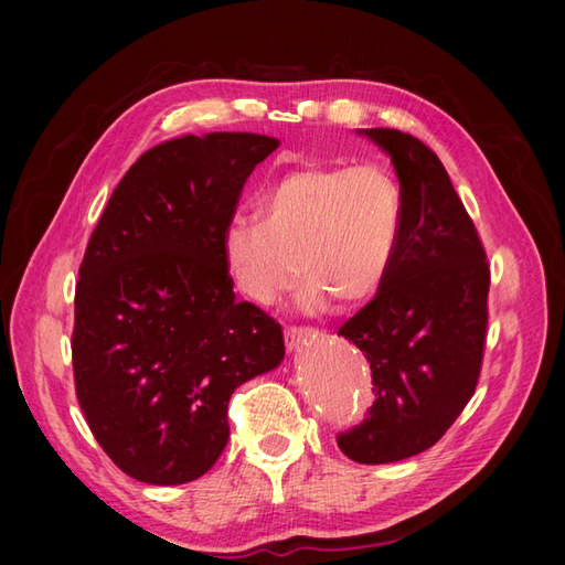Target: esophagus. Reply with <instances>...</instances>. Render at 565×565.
<instances>
[{
    "instance_id": "1",
    "label": "esophagus",
    "mask_w": 565,
    "mask_h": 565,
    "mask_svg": "<svg viewBox=\"0 0 565 565\" xmlns=\"http://www.w3.org/2000/svg\"><path fill=\"white\" fill-rule=\"evenodd\" d=\"M309 337H313L311 328H285V344L289 351L297 349L301 341H306Z\"/></svg>"
}]
</instances>
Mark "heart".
Instances as JSON below:
<instances>
[{
  "label": "heart",
  "mask_w": 565,
  "mask_h": 565,
  "mask_svg": "<svg viewBox=\"0 0 565 565\" xmlns=\"http://www.w3.org/2000/svg\"><path fill=\"white\" fill-rule=\"evenodd\" d=\"M258 218H235L221 237V259L245 299L268 306L292 285L297 306L320 313L380 292L403 231L398 183L377 164H306L273 181ZM298 266H294V259Z\"/></svg>",
  "instance_id": "b5f03b06"
}]
</instances>
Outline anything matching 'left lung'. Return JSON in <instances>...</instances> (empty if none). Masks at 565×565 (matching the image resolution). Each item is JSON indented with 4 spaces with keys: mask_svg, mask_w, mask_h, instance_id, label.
<instances>
[{
    "mask_svg": "<svg viewBox=\"0 0 565 565\" xmlns=\"http://www.w3.org/2000/svg\"><path fill=\"white\" fill-rule=\"evenodd\" d=\"M393 162L403 195L396 259L380 292L339 334L367 358L374 403L337 436L361 465L431 448L473 396L488 330L490 266L446 167L398 129H358Z\"/></svg>",
    "mask_w": 565,
    "mask_h": 565,
    "instance_id": "obj_1",
    "label": "left lung"
}]
</instances>
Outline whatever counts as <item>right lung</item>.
<instances>
[{"mask_svg": "<svg viewBox=\"0 0 565 565\" xmlns=\"http://www.w3.org/2000/svg\"><path fill=\"white\" fill-rule=\"evenodd\" d=\"M278 146L214 131L150 148L89 237L75 287V391L98 446L136 481L207 473L228 443L233 391L285 358L282 328L235 299L221 259L247 177Z\"/></svg>", "mask_w": 565, "mask_h": 565, "instance_id": "add662e5", "label": "right lung"}]
</instances>
